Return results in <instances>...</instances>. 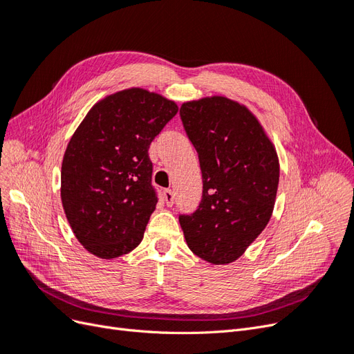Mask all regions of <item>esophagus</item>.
<instances>
[{
  "label": "esophagus",
  "instance_id": "esophagus-1",
  "mask_svg": "<svg viewBox=\"0 0 354 354\" xmlns=\"http://www.w3.org/2000/svg\"><path fill=\"white\" fill-rule=\"evenodd\" d=\"M162 196H164V201H165V203H167L168 207L173 205V203H174V194H173V190H171V189L164 190Z\"/></svg>",
  "mask_w": 354,
  "mask_h": 354
}]
</instances>
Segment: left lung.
I'll list each match as a JSON object with an SVG mask.
<instances>
[{
  "instance_id": "1",
  "label": "left lung",
  "mask_w": 354,
  "mask_h": 354,
  "mask_svg": "<svg viewBox=\"0 0 354 354\" xmlns=\"http://www.w3.org/2000/svg\"><path fill=\"white\" fill-rule=\"evenodd\" d=\"M180 116L202 171V199L180 226L211 264L236 261L269 223L279 185L276 147L257 116L224 95L185 102Z\"/></svg>"
}]
</instances>
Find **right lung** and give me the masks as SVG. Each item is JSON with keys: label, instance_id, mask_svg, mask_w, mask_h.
Returning <instances> with one entry per match:
<instances>
[{"label": "right lung", "instance_id": "right-lung-1", "mask_svg": "<svg viewBox=\"0 0 354 354\" xmlns=\"http://www.w3.org/2000/svg\"><path fill=\"white\" fill-rule=\"evenodd\" d=\"M178 111L145 88L106 95L85 115L62 162L60 196L75 238L99 259L142 242L156 207L149 146Z\"/></svg>", "mask_w": 354, "mask_h": 354}]
</instances>
